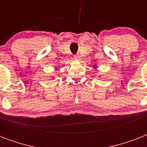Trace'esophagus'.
Returning <instances> with one entry per match:
<instances>
[{
    "label": "esophagus",
    "mask_w": 147,
    "mask_h": 147,
    "mask_svg": "<svg viewBox=\"0 0 147 147\" xmlns=\"http://www.w3.org/2000/svg\"><path fill=\"white\" fill-rule=\"evenodd\" d=\"M80 55H74V59L76 60H77V61H78V60H80Z\"/></svg>",
    "instance_id": "34e87169"
}]
</instances>
